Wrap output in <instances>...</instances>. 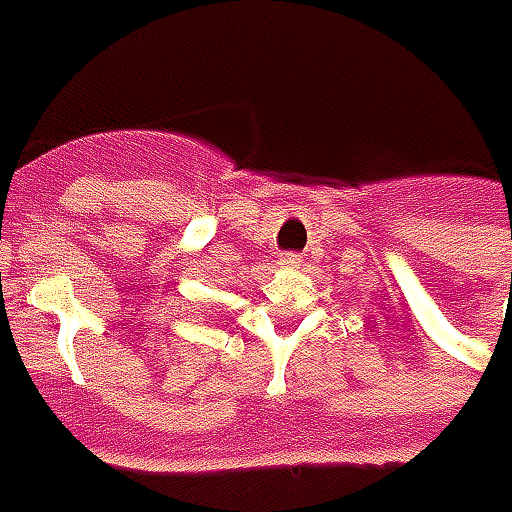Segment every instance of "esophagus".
I'll use <instances>...</instances> for the list:
<instances>
[{"label": "esophagus", "mask_w": 512, "mask_h": 512, "mask_svg": "<svg viewBox=\"0 0 512 512\" xmlns=\"http://www.w3.org/2000/svg\"><path fill=\"white\" fill-rule=\"evenodd\" d=\"M297 262H300L297 253H281V264H284V267H297Z\"/></svg>", "instance_id": "obj_1"}]
</instances>
